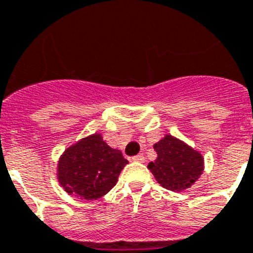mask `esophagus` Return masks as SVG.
<instances>
[{
	"label": "esophagus",
	"instance_id": "1",
	"mask_svg": "<svg viewBox=\"0 0 253 253\" xmlns=\"http://www.w3.org/2000/svg\"><path fill=\"white\" fill-rule=\"evenodd\" d=\"M132 161L133 162H144L145 159L143 155H137V156H133Z\"/></svg>",
	"mask_w": 253,
	"mask_h": 253
}]
</instances>
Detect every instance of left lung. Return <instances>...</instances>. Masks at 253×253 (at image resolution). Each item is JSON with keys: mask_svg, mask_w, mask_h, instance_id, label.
Here are the masks:
<instances>
[{"mask_svg": "<svg viewBox=\"0 0 253 253\" xmlns=\"http://www.w3.org/2000/svg\"><path fill=\"white\" fill-rule=\"evenodd\" d=\"M153 148L157 159L149 162L148 169L166 190H187L204 171V157L200 152L170 133H166Z\"/></svg>", "mask_w": 253, "mask_h": 253, "instance_id": "obj_1", "label": "left lung"}]
</instances>
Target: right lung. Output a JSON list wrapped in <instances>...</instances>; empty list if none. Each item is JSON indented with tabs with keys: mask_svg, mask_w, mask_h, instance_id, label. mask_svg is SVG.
<instances>
[{
	"mask_svg": "<svg viewBox=\"0 0 253 253\" xmlns=\"http://www.w3.org/2000/svg\"><path fill=\"white\" fill-rule=\"evenodd\" d=\"M128 164L120 149L109 147L100 132L78 140L59 156L57 179L69 195L82 200H96L117 184Z\"/></svg>",
	"mask_w": 253,
	"mask_h": 253,
	"instance_id": "obj_1",
	"label": "right lung"
}]
</instances>
